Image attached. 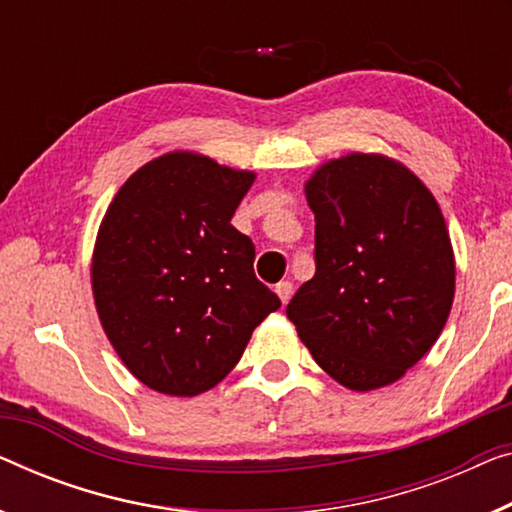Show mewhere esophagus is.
Wrapping results in <instances>:
<instances>
[{
    "label": "esophagus",
    "instance_id": "esophagus-1",
    "mask_svg": "<svg viewBox=\"0 0 512 512\" xmlns=\"http://www.w3.org/2000/svg\"><path fill=\"white\" fill-rule=\"evenodd\" d=\"M274 293H277L279 300L286 305V302L291 300V295H293V284H291V281H279V284L274 286Z\"/></svg>",
    "mask_w": 512,
    "mask_h": 512
}]
</instances>
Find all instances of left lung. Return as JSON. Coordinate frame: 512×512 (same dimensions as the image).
Segmentation results:
<instances>
[{"instance_id":"1","label":"left lung","mask_w":512,"mask_h":512,"mask_svg":"<svg viewBox=\"0 0 512 512\" xmlns=\"http://www.w3.org/2000/svg\"><path fill=\"white\" fill-rule=\"evenodd\" d=\"M316 274L286 316L318 367L346 388L395 383L439 339L455 298L441 207L404 164L346 154L305 184Z\"/></svg>"}]
</instances>
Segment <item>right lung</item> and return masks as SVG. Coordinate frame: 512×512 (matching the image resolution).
Masks as SVG:
<instances>
[{"mask_svg": "<svg viewBox=\"0 0 512 512\" xmlns=\"http://www.w3.org/2000/svg\"><path fill=\"white\" fill-rule=\"evenodd\" d=\"M256 175L196 152L138 168L101 221L92 256L99 321L129 372L173 397L210 390L281 307L231 224Z\"/></svg>", "mask_w": 512, "mask_h": 512, "instance_id": "obj_1", "label": "right lung"}]
</instances>
